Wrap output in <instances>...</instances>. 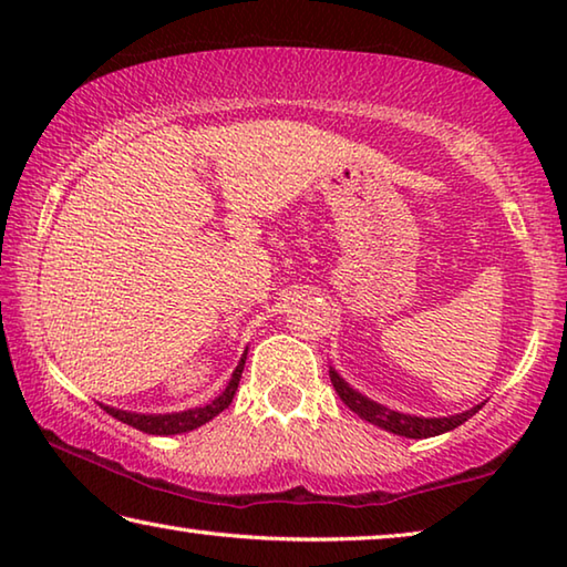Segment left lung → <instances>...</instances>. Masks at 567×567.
<instances>
[{"label":"left lung","mask_w":567,"mask_h":567,"mask_svg":"<svg viewBox=\"0 0 567 567\" xmlns=\"http://www.w3.org/2000/svg\"><path fill=\"white\" fill-rule=\"evenodd\" d=\"M330 380H332L334 392H338L340 400L354 412V415H360L362 420L372 422V425L388 430V433L412 437V440L443 435L447 430H455L457 425H463L465 420L473 417L475 412L483 408L477 405L473 410H465L460 412V415H450V417H412V415H402V412L390 410L385 405H378V402H372L370 398L360 395V392L352 390L332 368H330Z\"/></svg>","instance_id":"left-lung-1"}]
</instances>
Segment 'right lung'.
I'll list each match as a JSON object with an SVG mask.
<instances>
[{"label":"right lung","mask_w":567,"mask_h":567,"mask_svg":"<svg viewBox=\"0 0 567 567\" xmlns=\"http://www.w3.org/2000/svg\"><path fill=\"white\" fill-rule=\"evenodd\" d=\"M243 370H245V354L243 360L233 372V380H229V385L225 388V392L219 398H215L209 405L205 408H195V410H187V412H172V415H137V412H124V410H114V408H104L110 412L114 420L124 422V425H132L142 430V433L147 435H179V433H189V430H195L199 425H205L213 417H217L219 412L225 408H229V402H233L237 385H239V378H243Z\"/></svg>","instance_id":"right-lung-1"}]
</instances>
